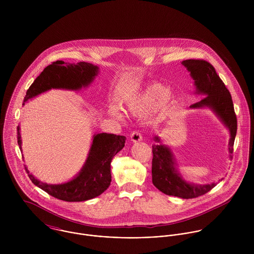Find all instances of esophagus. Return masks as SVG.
<instances>
[{"instance_id": "1", "label": "esophagus", "mask_w": 254, "mask_h": 254, "mask_svg": "<svg viewBox=\"0 0 254 254\" xmlns=\"http://www.w3.org/2000/svg\"><path fill=\"white\" fill-rule=\"evenodd\" d=\"M130 139L133 143H137V142H140L142 141V135L139 131H134L133 133H131L130 135Z\"/></svg>"}]
</instances>
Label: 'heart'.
Instances as JSON below:
<instances>
[{
	"label": "heart",
	"mask_w": 254,
	"mask_h": 254,
	"mask_svg": "<svg viewBox=\"0 0 254 254\" xmlns=\"http://www.w3.org/2000/svg\"><path fill=\"white\" fill-rule=\"evenodd\" d=\"M169 93V89L164 85H151L138 96L128 100L125 103V110L132 115H145L162 105L168 99ZM111 114L117 118L123 117V114L118 109H112Z\"/></svg>",
	"instance_id": "heart-1"
}]
</instances>
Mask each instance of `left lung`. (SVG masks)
I'll return each mask as SVG.
<instances>
[{
    "label": "left lung",
    "instance_id": "1",
    "mask_svg": "<svg viewBox=\"0 0 254 254\" xmlns=\"http://www.w3.org/2000/svg\"><path fill=\"white\" fill-rule=\"evenodd\" d=\"M182 64L190 71L194 81L195 94L203 97L190 109H211L221 122L229 129V152L232 158L234 142L237 134V117L231 94L220 79L215 68L203 60H186ZM156 144L152 145V184L163 193L181 198L200 196L215 187V183L207 185H193L185 181L176 168V161L171 149L160 144V139L153 138Z\"/></svg>",
    "mask_w": 254,
    "mask_h": 254
}]
</instances>
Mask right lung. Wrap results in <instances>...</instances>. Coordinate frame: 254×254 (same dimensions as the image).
<instances>
[{
  "label": "right lung",
  "mask_w": 254,
  "mask_h": 254,
  "mask_svg": "<svg viewBox=\"0 0 254 254\" xmlns=\"http://www.w3.org/2000/svg\"><path fill=\"white\" fill-rule=\"evenodd\" d=\"M99 73V67L89 63L67 64L57 61L48 65L37 77L26 92L23 105L28 100L52 89L77 91L90 85ZM20 128L17 126V144L21 149ZM126 138L114 134L100 133L94 135L88 157L81 171L72 180L50 185L42 183L25 171L32 183L51 194L64 201H85L102 194L110 185V162L113 156L125 145ZM25 166V165H24Z\"/></svg>",
  "instance_id": "add662e5"
}]
</instances>
